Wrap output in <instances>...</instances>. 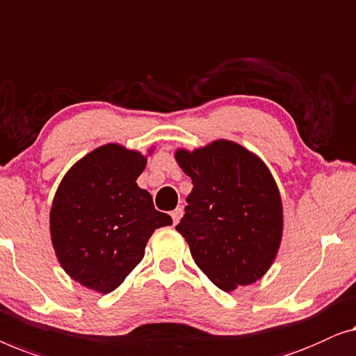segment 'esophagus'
<instances>
[{
    "label": "esophagus",
    "mask_w": 356,
    "mask_h": 356,
    "mask_svg": "<svg viewBox=\"0 0 356 356\" xmlns=\"http://www.w3.org/2000/svg\"><path fill=\"white\" fill-rule=\"evenodd\" d=\"M182 213H184L182 208H176V209H174V211H171V218H172L174 224L179 222V219L182 218Z\"/></svg>",
    "instance_id": "34e87169"
}]
</instances>
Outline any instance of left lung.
Here are the masks:
<instances>
[{
    "instance_id": "1",
    "label": "left lung",
    "mask_w": 356,
    "mask_h": 356,
    "mask_svg": "<svg viewBox=\"0 0 356 356\" xmlns=\"http://www.w3.org/2000/svg\"><path fill=\"white\" fill-rule=\"evenodd\" d=\"M176 159L193 184L176 229L197 266L226 292L257 282L282 237V203L266 164L227 140L179 149Z\"/></svg>"
}]
</instances>
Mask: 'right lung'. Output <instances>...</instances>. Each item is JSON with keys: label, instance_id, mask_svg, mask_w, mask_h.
Returning <instances> with one entry per match:
<instances>
[{"label": "right lung", "instance_id": "obj_1", "mask_svg": "<svg viewBox=\"0 0 356 356\" xmlns=\"http://www.w3.org/2000/svg\"><path fill=\"white\" fill-rule=\"evenodd\" d=\"M145 164L137 152L104 145L74 164L54 195V250L64 271L85 287L118 289L142 261L154 229L172 224L135 182Z\"/></svg>", "mask_w": 356, "mask_h": 356}]
</instances>
